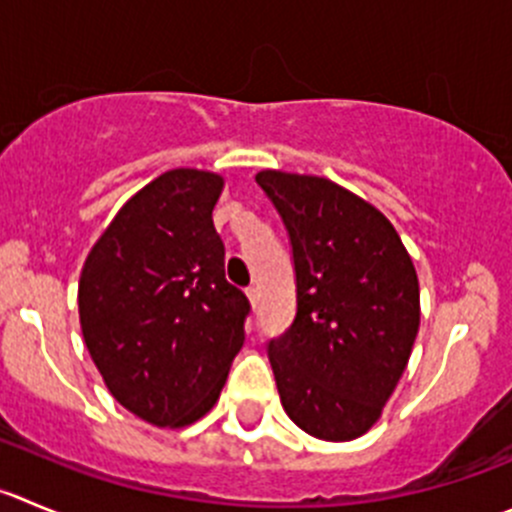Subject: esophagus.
Returning <instances> with one entry per match:
<instances>
[{
	"instance_id": "1",
	"label": "esophagus",
	"mask_w": 512,
	"mask_h": 512,
	"mask_svg": "<svg viewBox=\"0 0 512 512\" xmlns=\"http://www.w3.org/2000/svg\"><path fill=\"white\" fill-rule=\"evenodd\" d=\"M246 296H248V301H251L253 309H256V306H259V289H256V286H248Z\"/></svg>"
}]
</instances>
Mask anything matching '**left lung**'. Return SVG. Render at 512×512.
Masks as SVG:
<instances>
[{
    "label": "left lung",
    "mask_w": 512,
    "mask_h": 512,
    "mask_svg": "<svg viewBox=\"0 0 512 512\" xmlns=\"http://www.w3.org/2000/svg\"><path fill=\"white\" fill-rule=\"evenodd\" d=\"M256 183L289 231L296 319L269 344L286 415L329 442L382 417L420 329V281L389 218L319 175L261 170Z\"/></svg>",
    "instance_id": "obj_1"
}]
</instances>
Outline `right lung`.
Segmentation results:
<instances>
[{
	"label": "right lung",
	"mask_w": 512,
	"mask_h": 512,
	"mask_svg": "<svg viewBox=\"0 0 512 512\" xmlns=\"http://www.w3.org/2000/svg\"><path fill=\"white\" fill-rule=\"evenodd\" d=\"M226 178L173 168L115 213L77 286L87 352L115 399L180 430L221 397L243 347L248 299L226 281L213 208Z\"/></svg>",
	"instance_id": "obj_1"
}]
</instances>
